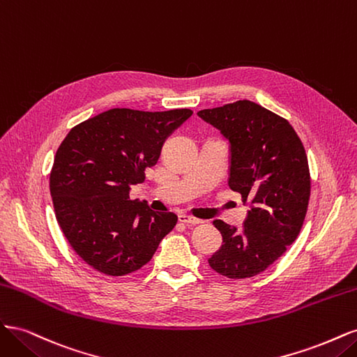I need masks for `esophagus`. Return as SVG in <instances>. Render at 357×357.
I'll return each mask as SVG.
<instances>
[{"label":"esophagus","instance_id":"obj_1","mask_svg":"<svg viewBox=\"0 0 357 357\" xmlns=\"http://www.w3.org/2000/svg\"><path fill=\"white\" fill-rule=\"evenodd\" d=\"M178 220L181 223H186V225H198V223H201L199 219L193 218V215H189V214H180L178 215Z\"/></svg>","mask_w":357,"mask_h":357}]
</instances>
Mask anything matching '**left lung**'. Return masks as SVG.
<instances>
[{
  "instance_id": "obj_1",
  "label": "left lung",
  "mask_w": 357,
  "mask_h": 357,
  "mask_svg": "<svg viewBox=\"0 0 357 357\" xmlns=\"http://www.w3.org/2000/svg\"><path fill=\"white\" fill-rule=\"evenodd\" d=\"M198 116L229 142V188L250 202L241 231L213 222L223 244L208 264L228 278L257 275L287 250L304 223L311 190L305 149L286 119L252 101Z\"/></svg>"
}]
</instances>
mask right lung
<instances>
[{"mask_svg":"<svg viewBox=\"0 0 357 357\" xmlns=\"http://www.w3.org/2000/svg\"><path fill=\"white\" fill-rule=\"evenodd\" d=\"M189 109H112L75 125L56 150L50 195L73 250L96 271L125 275L153 257L177 223L129 198L131 185L156 165L165 139L192 116Z\"/></svg>","mask_w":357,"mask_h":357,"instance_id":"1","label":"right lung"}]
</instances>
